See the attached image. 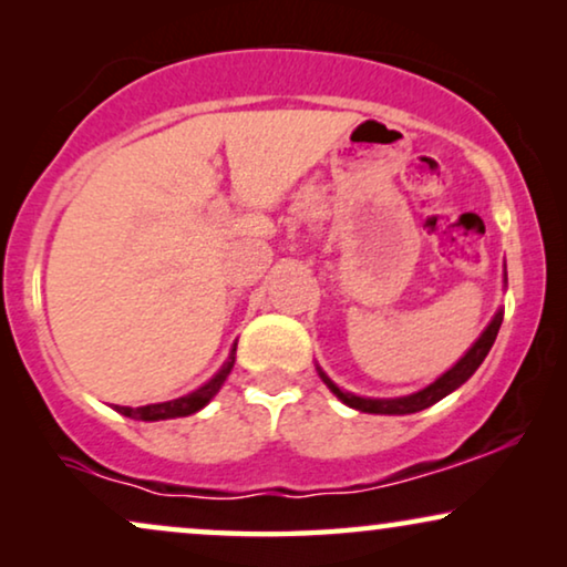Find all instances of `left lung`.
<instances>
[{"label": "left lung", "mask_w": 567, "mask_h": 567, "mask_svg": "<svg viewBox=\"0 0 567 567\" xmlns=\"http://www.w3.org/2000/svg\"><path fill=\"white\" fill-rule=\"evenodd\" d=\"M501 322H503V312H498V315L493 317V322L487 324L483 336L477 338V343L472 346L467 353H464V359L456 361L454 367L449 369L444 377H439L431 386H425V390L415 392V394H408V398H394V400L355 398V394H348L343 390H338V386L332 384L324 374H322V379H324V384H328L330 390L336 392L338 398L346 402V405L361 410V413H377V415H408V413H417V410H425V408H431L433 402L444 400L449 392H454L456 386H462L472 374H475L480 363L485 361L487 351H491L493 343H495V336H498Z\"/></svg>", "instance_id": "left-lung-1"}]
</instances>
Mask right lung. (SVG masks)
Masks as SVG:
<instances>
[{"label": "right lung", "mask_w": 567, "mask_h": 567, "mask_svg": "<svg viewBox=\"0 0 567 567\" xmlns=\"http://www.w3.org/2000/svg\"><path fill=\"white\" fill-rule=\"evenodd\" d=\"M231 367H235V353L229 355V361L224 363L221 371L212 379V382L204 384L196 392L185 394V398H177V400H169V402H157V405H144V408L115 405V410H118V413L126 415V417H136V421H167V417H185L190 413H198V410L204 408L206 402L221 390L224 379H227Z\"/></svg>", "instance_id": "obj_1"}]
</instances>
